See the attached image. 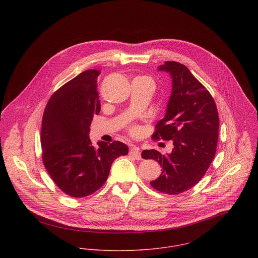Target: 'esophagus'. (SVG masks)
I'll return each instance as SVG.
<instances>
[{
  "instance_id": "34e87169",
  "label": "esophagus",
  "mask_w": 258,
  "mask_h": 258,
  "mask_svg": "<svg viewBox=\"0 0 258 258\" xmlns=\"http://www.w3.org/2000/svg\"><path fill=\"white\" fill-rule=\"evenodd\" d=\"M129 154H130V156H132L136 160H141V153H140L139 148L136 147V146H131Z\"/></svg>"
}]
</instances>
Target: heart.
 <instances>
[{
  "label": "heart",
  "mask_w": 258,
  "mask_h": 258,
  "mask_svg": "<svg viewBox=\"0 0 258 258\" xmlns=\"http://www.w3.org/2000/svg\"><path fill=\"white\" fill-rule=\"evenodd\" d=\"M144 78H147V77H144ZM148 79H149V78H148Z\"/></svg>",
  "instance_id": "heart-1"
}]
</instances>
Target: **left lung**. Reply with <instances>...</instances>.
Masks as SVG:
<instances>
[{"label":"left lung","instance_id":"1","mask_svg":"<svg viewBox=\"0 0 258 258\" xmlns=\"http://www.w3.org/2000/svg\"><path fill=\"white\" fill-rule=\"evenodd\" d=\"M159 72L170 74L172 92L166 114L156 125L153 138L172 140L171 153L144 150L142 158L154 159L162 174L150 182L162 192L178 195L198 184L216 155L220 119L214 98L184 64L166 61Z\"/></svg>","mask_w":258,"mask_h":258}]
</instances>
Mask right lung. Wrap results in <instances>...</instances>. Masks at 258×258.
<instances>
[{
  "label": "right lung",
  "mask_w": 258,
  "mask_h": 258,
  "mask_svg": "<svg viewBox=\"0 0 258 258\" xmlns=\"http://www.w3.org/2000/svg\"><path fill=\"white\" fill-rule=\"evenodd\" d=\"M95 70L83 72L56 90L44 109L40 143L43 165L56 185L67 195L83 198L106 182L111 165L127 155L122 142L89 138L93 115L100 111Z\"/></svg>",
  "instance_id": "1"
}]
</instances>
